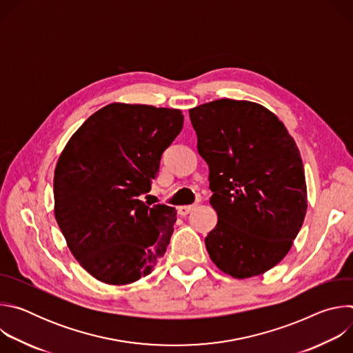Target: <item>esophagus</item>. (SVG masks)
<instances>
[{
  "instance_id": "1",
  "label": "esophagus",
  "mask_w": 353,
  "mask_h": 353,
  "mask_svg": "<svg viewBox=\"0 0 353 353\" xmlns=\"http://www.w3.org/2000/svg\"><path fill=\"white\" fill-rule=\"evenodd\" d=\"M194 208H195V205H183V207H179V208H177V212H179V215L185 216V215H188Z\"/></svg>"
}]
</instances>
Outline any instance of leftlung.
<instances>
[{"instance_id":"1","label":"left lung","mask_w":353,"mask_h":353,"mask_svg":"<svg viewBox=\"0 0 353 353\" xmlns=\"http://www.w3.org/2000/svg\"><path fill=\"white\" fill-rule=\"evenodd\" d=\"M190 120L218 214L208 254L233 278L261 275L288 254L306 216L299 149L274 113L247 100H214L191 109Z\"/></svg>"}]
</instances>
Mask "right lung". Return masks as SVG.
Returning <instances> with one entry per match:
<instances>
[{
	"mask_svg": "<svg viewBox=\"0 0 353 353\" xmlns=\"http://www.w3.org/2000/svg\"><path fill=\"white\" fill-rule=\"evenodd\" d=\"M180 110L112 103L71 137L54 172V215L78 263L97 281L132 283L152 272L170 243L176 210L146 205Z\"/></svg>",
	"mask_w": 353,
	"mask_h": 353,
	"instance_id": "add662e5",
	"label": "right lung"
}]
</instances>
